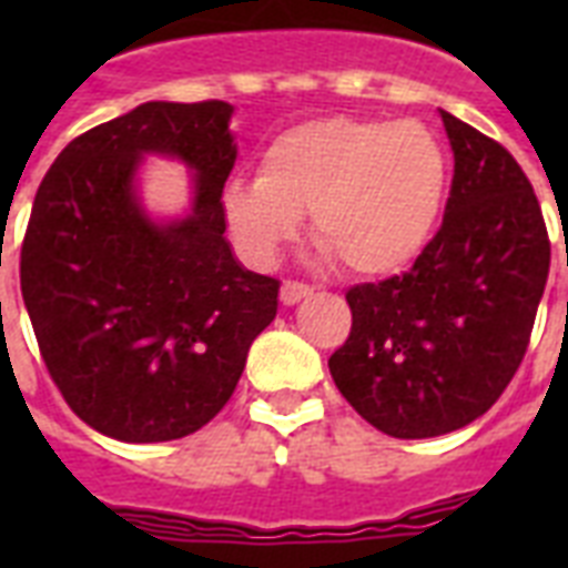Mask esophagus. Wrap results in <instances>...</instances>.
Wrapping results in <instances>:
<instances>
[{
	"mask_svg": "<svg viewBox=\"0 0 568 568\" xmlns=\"http://www.w3.org/2000/svg\"><path fill=\"white\" fill-rule=\"evenodd\" d=\"M310 294L312 285L297 283V280H285L283 288H280V301H283L285 306H294V303H301L303 297H310Z\"/></svg>",
	"mask_w": 568,
	"mask_h": 568,
	"instance_id": "esophagus-1",
	"label": "esophagus"
}]
</instances>
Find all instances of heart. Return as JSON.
I'll return each instance as SVG.
<instances>
[{
	"instance_id": "obj_1",
	"label": "heart",
	"mask_w": 568,
	"mask_h": 568,
	"mask_svg": "<svg viewBox=\"0 0 568 568\" xmlns=\"http://www.w3.org/2000/svg\"><path fill=\"white\" fill-rule=\"evenodd\" d=\"M448 162L430 129L365 118H321L262 150L258 176L223 189V221L250 262L267 265L312 212V235L354 274L400 271L430 241Z\"/></svg>"
}]
</instances>
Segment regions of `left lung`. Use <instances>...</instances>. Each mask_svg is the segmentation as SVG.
Segmentation results:
<instances>
[{"mask_svg": "<svg viewBox=\"0 0 568 568\" xmlns=\"http://www.w3.org/2000/svg\"><path fill=\"white\" fill-rule=\"evenodd\" d=\"M454 180L439 232L400 276L345 294L354 324L329 374L395 439L459 430L501 397L528 351L551 265L519 162L448 111Z\"/></svg>", "mask_w": 568, "mask_h": 568, "instance_id": "obj_1", "label": "left lung"}]
</instances>
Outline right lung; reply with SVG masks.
<instances>
[{
	"label": "right lung",
	"instance_id": "obj_1",
	"mask_svg": "<svg viewBox=\"0 0 568 568\" xmlns=\"http://www.w3.org/2000/svg\"><path fill=\"white\" fill-rule=\"evenodd\" d=\"M230 114L221 100L144 102L73 138L34 194L22 301L67 406L111 439L171 442L212 422L276 315L280 280L244 271L223 235ZM144 152L197 173L189 219L140 212Z\"/></svg>",
	"mask_w": 568,
	"mask_h": 568
}]
</instances>
